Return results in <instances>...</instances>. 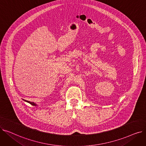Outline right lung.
<instances>
[{"label":"right lung","instance_id":"right-lung-1","mask_svg":"<svg viewBox=\"0 0 146 146\" xmlns=\"http://www.w3.org/2000/svg\"><path fill=\"white\" fill-rule=\"evenodd\" d=\"M25 101H26V102H28L29 104H31L32 105H33V106H36L37 105L36 104H35L34 102H29V101H26V100H24Z\"/></svg>","mask_w":146,"mask_h":146}]
</instances>
